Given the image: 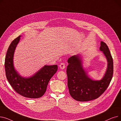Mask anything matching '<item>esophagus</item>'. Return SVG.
<instances>
[{
	"instance_id": "34e87169",
	"label": "esophagus",
	"mask_w": 121,
	"mask_h": 121,
	"mask_svg": "<svg viewBox=\"0 0 121 121\" xmlns=\"http://www.w3.org/2000/svg\"><path fill=\"white\" fill-rule=\"evenodd\" d=\"M59 67L61 69H64L65 68V64L64 63H61L59 65Z\"/></svg>"
}]
</instances>
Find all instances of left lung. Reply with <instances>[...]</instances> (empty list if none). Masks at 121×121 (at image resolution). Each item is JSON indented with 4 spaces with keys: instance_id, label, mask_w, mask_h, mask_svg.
<instances>
[{
    "instance_id": "obj_1",
    "label": "left lung",
    "mask_w": 121,
    "mask_h": 121,
    "mask_svg": "<svg viewBox=\"0 0 121 121\" xmlns=\"http://www.w3.org/2000/svg\"><path fill=\"white\" fill-rule=\"evenodd\" d=\"M99 50L102 51L108 63L105 74L99 80H94L88 77L82 67L79 55H73L68 60V87L69 94L76 100L87 101L98 98L110 83L113 73L112 57L108 46L104 42H100Z\"/></svg>"
}]
</instances>
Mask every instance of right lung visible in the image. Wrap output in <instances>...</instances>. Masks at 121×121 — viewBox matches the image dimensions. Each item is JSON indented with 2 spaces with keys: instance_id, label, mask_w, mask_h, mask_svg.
Listing matches in <instances>:
<instances>
[{
  "instance_id": "add662e5",
  "label": "right lung",
  "mask_w": 121,
  "mask_h": 121,
  "mask_svg": "<svg viewBox=\"0 0 121 121\" xmlns=\"http://www.w3.org/2000/svg\"><path fill=\"white\" fill-rule=\"evenodd\" d=\"M19 36L11 43L6 53L5 69L6 78L14 90L21 96L31 99L39 98L45 93L48 82L57 71V65L44 66L30 78H23L15 69L13 57L20 40Z\"/></svg>"
}]
</instances>
